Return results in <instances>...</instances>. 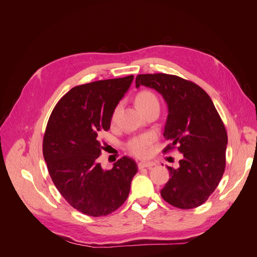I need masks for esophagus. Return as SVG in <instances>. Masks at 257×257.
Instances as JSON below:
<instances>
[{"mask_svg": "<svg viewBox=\"0 0 257 257\" xmlns=\"http://www.w3.org/2000/svg\"><path fill=\"white\" fill-rule=\"evenodd\" d=\"M153 166H155V163H153V162L143 161V162H139L138 163V168L139 169H142V168H152Z\"/></svg>", "mask_w": 257, "mask_h": 257, "instance_id": "esophagus-1", "label": "esophagus"}]
</instances>
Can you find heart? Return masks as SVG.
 Here are the masks:
<instances>
[{"mask_svg":"<svg viewBox=\"0 0 257 257\" xmlns=\"http://www.w3.org/2000/svg\"><path fill=\"white\" fill-rule=\"evenodd\" d=\"M135 104L138 109L144 113L147 110H149L150 108L159 106V99L151 91L143 90L137 93V95L135 97ZM116 111H118V108L113 111L112 119L115 118ZM154 142H155V137L152 134L136 136L134 138H132L127 143V149L131 153L136 155V157L145 158L149 154L151 146L154 144Z\"/></svg>","mask_w":257,"mask_h":257,"instance_id":"b5f03b06","label":"heart"}]
</instances>
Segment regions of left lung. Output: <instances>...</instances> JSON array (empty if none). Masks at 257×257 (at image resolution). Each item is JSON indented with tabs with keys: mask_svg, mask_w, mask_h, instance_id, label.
<instances>
[{
	"mask_svg": "<svg viewBox=\"0 0 257 257\" xmlns=\"http://www.w3.org/2000/svg\"><path fill=\"white\" fill-rule=\"evenodd\" d=\"M154 89L165 99L168 115L164 152L182 154L179 167L167 166L169 180L161 196L174 207L192 209L214 192L225 170L227 134L212 99L192 81L175 75L145 74L136 77V88Z\"/></svg>",
	"mask_w": 257,
	"mask_h": 257,
	"instance_id": "left-lung-1",
	"label": "left lung"
}]
</instances>
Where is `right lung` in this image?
<instances>
[{
    "mask_svg": "<svg viewBox=\"0 0 257 257\" xmlns=\"http://www.w3.org/2000/svg\"><path fill=\"white\" fill-rule=\"evenodd\" d=\"M134 79L98 80L69 90L53 108L43 154L54 185L67 203L91 216L113 212L126 200L136 162L127 157L110 170L97 162L99 134L110 128L112 113Z\"/></svg>",
    "mask_w": 257,
    "mask_h": 257,
    "instance_id": "1",
    "label": "right lung"
}]
</instances>
